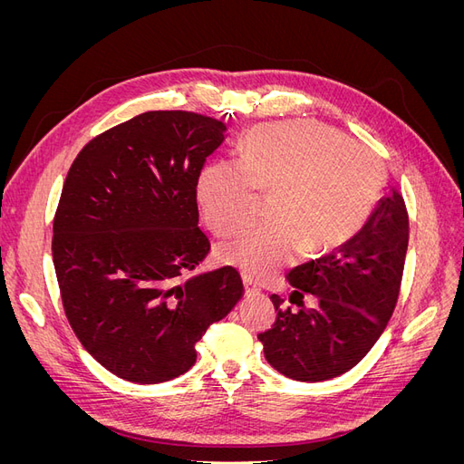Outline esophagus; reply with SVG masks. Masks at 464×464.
<instances>
[{"label": "esophagus", "mask_w": 464, "mask_h": 464, "mask_svg": "<svg viewBox=\"0 0 464 464\" xmlns=\"http://www.w3.org/2000/svg\"><path fill=\"white\" fill-rule=\"evenodd\" d=\"M244 288H246V296H254V294H259L261 288L256 283V280H251L249 276H244Z\"/></svg>", "instance_id": "1"}]
</instances>
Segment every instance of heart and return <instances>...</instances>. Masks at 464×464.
I'll list each match as a JSON object with an SVG mask.
<instances>
[{"instance_id": "obj_1", "label": "heart", "mask_w": 464, "mask_h": 464, "mask_svg": "<svg viewBox=\"0 0 464 464\" xmlns=\"http://www.w3.org/2000/svg\"><path fill=\"white\" fill-rule=\"evenodd\" d=\"M385 184L383 164L360 143L325 125L294 120L249 131L240 160L208 164L198 181L207 227L217 236L254 217L257 193L266 215L217 249L218 261L249 278H266L300 256L348 242L368 220Z\"/></svg>"}]
</instances>
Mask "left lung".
Segmentation results:
<instances>
[{
	"mask_svg": "<svg viewBox=\"0 0 464 464\" xmlns=\"http://www.w3.org/2000/svg\"><path fill=\"white\" fill-rule=\"evenodd\" d=\"M409 247V213L392 188L362 230L346 244L288 273L294 294L317 296L315 307H283L273 294L276 319L257 339L266 362L296 382H325L366 356L395 312ZM294 294L290 302H294Z\"/></svg>",
	"mask_w": 464,
	"mask_h": 464,
	"instance_id": "8db88e82",
	"label": "left lung"
}]
</instances>
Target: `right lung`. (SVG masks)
<instances>
[{
    "instance_id": "right-lung-1",
    "label": "right lung",
    "mask_w": 464,
    "mask_h": 464,
    "mask_svg": "<svg viewBox=\"0 0 464 464\" xmlns=\"http://www.w3.org/2000/svg\"><path fill=\"white\" fill-rule=\"evenodd\" d=\"M227 123L186 110L123 121L81 149L53 217L65 317L87 353L131 383L186 373L210 323L242 298L234 266L179 278L210 249L198 181Z\"/></svg>"
}]
</instances>
